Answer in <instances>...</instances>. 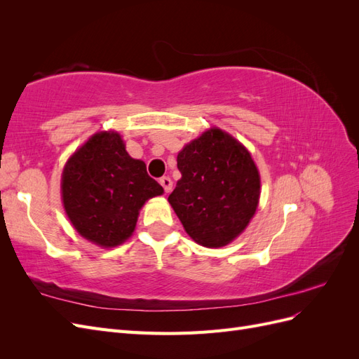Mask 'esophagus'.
<instances>
[{
  "mask_svg": "<svg viewBox=\"0 0 359 359\" xmlns=\"http://www.w3.org/2000/svg\"><path fill=\"white\" fill-rule=\"evenodd\" d=\"M160 184H161L163 190H165V193H170L173 184H172V180H170L169 177H163V178H160Z\"/></svg>",
  "mask_w": 359,
  "mask_h": 359,
  "instance_id": "34e87169",
  "label": "esophagus"
}]
</instances>
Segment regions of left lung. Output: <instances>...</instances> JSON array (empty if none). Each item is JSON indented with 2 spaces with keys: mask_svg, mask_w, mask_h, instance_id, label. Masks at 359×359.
Instances as JSON below:
<instances>
[{
  "mask_svg": "<svg viewBox=\"0 0 359 359\" xmlns=\"http://www.w3.org/2000/svg\"><path fill=\"white\" fill-rule=\"evenodd\" d=\"M177 163L181 180L168 201L184 229L203 247L232 243L259 203L260 177L247 148L214 127L184 147Z\"/></svg>",
  "mask_w": 359,
  "mask_h": 359,
  "instance_id": "left-lung-1",
  "label": "left lung"
}]
</instances>
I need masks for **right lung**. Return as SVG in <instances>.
<instances>
[{
    "label": "right lung",
    "instance_id": "add662e5",
    "mask_svg": "<svg viewBox=\"0 0 359 359\" xmlns=\"http://www.w3.org/2000/svg\"><path fill=\"white\" fill-rule=\"evenodd\" d=\"M161 193L145 163L128 156L116 132L91 136L62 170L61 194L69 220L79 235L106 248L128 240L139 210Z\"/></svg>",
    "mask_w": 359,
    "mask_h": 359
}]
</instances>
